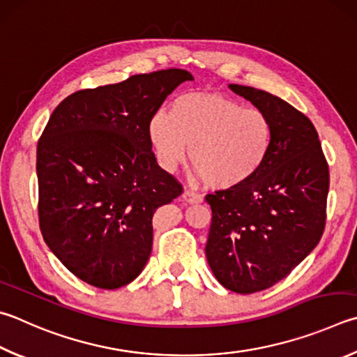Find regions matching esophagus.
Wrapping results in <instances>:
<instances>
[{"label": "esophagus", "mask_w": 357, "mask_h": 357, "mask_svg": "<svg viewBox=\"0 0 357 357\" xmlns=\"http://www.w3.org/2000/svg\"><path fill=\"white\" fill-rule=\"evenodd\" d=\"M181 198H183V201L187 204H198V203H201V201H203V198H201L198 193H193L190 190H184L183 195H181Z\"/></svg>", "instance_id": "1"}]
</instances>
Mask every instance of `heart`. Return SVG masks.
<instances>
[{
    "label": "heart",
    "instance_id": "b5f03b06",
    "mask_svg": "<svg viewBox=\"0 0 357 357\" xmlns=\"http://www.w3.org/2000/svg\"><path fill=\"white\" fill-rule=\"evenodd\" d=\"M273 137L267 114L218 92L179 95L172 114L158 111L148 121L159 165L174 170L189 153L190 165L213 190L248 184L267 160Z\"/></svg>",
    "mask_w": 357,
    "mask_h": 357
}]
</instances>
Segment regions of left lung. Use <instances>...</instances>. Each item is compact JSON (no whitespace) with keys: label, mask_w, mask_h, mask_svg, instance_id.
Instances as JSON below:
<instances>
[{"label":"left lung","mask_w":357,"mask_h":357,"mask_svg":"<svg viewBox=\"0 0 357 357\" xmlns=\"http://www.w3.org/2000/svg\"><path fill=\"white\" fill-rule=\"evenodd\" d=\"M273 123V145L255 178L207 195L212 223L207 264L236 294H255L290 275L320 242L326 220L329 170L306 115L265 90L229 84Z\"/></svg>","instance_id":"obj_1"}]
</instances>
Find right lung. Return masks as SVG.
Returning a JSON list of instances; mask_svg holds the SVG:
<instances>
[{
	"label": "right lung",
	"instance_id": "right-lung-1",
	"mask_svg": "<svg viewBox=\"0 0 357 357\" xmlns=\"http://www.w3.org/2000/svg\"><path fill=\"white\" fill-rule=\"evenodd\" d=\"M187 70L134 75L67 96L37 145L38 222L53 255L76 278L112 290L151 255L153 215L183 187L158 165L148 121Z\"/></svg>",
	"mask_w": 357,
	"mask_h": 357
}]
</instances>
